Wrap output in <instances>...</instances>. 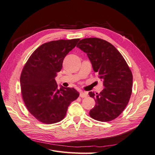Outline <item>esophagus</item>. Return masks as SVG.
I'll list each match as a JSON object with an SVG mask.
<instances>
[{"instance_id": "esophagus-1", "label": "esophagus", "mask_w": 155, "mask_h": 155, "mask_svg": "<svg viewBox=\"0 0 155 155\" xmlns=\"http://www.w3.org/2000/svg\"><path fill=\"white\" fill-rule=\"evenodd\" d=\"M87 94H88L86 92H81L79 96H80L81 97H86L87 96Z\"/></svg>"}]
</instances>
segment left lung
<instances>
[{
  "label": "left lung",
  "mask_w": 155,
  "mask_h": 155,
  "mask_svg": "<svg viewBox=\"0 0 155 155\" xmlns=\"http://www.w3.org/2000/svg\"><path fill=\"white\" fill-rule=\"evenodd\" d=\"M77 47L87 54L104 87L100 94L89 92L96 101L89 114L100 121L115 119L125 109L132 93L133 74L129 67L118 50L105 40L83 39Z\"/></svg>",
  "instance_id": "obj_1"
}]
</instances>
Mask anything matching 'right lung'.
Listing matches in <instances>:
<instances>
[{
    "instance_id": "right-lung-1",
    "label": "right lung",
    "mask_w": 155,
    "mask_h": 155,
    "mask_svg": "<svg viewBox=\"0 0 155 155\" xmlns=\"http://www.w3.org/2000/svg\"><path fill=\"white\" fill-rule=\"evenodd\" d=\"M79 39L58 40L41 45L31 54L22 69L20 84L25 104L41 122L51 124L61 121L71 102L79 97L74 88L58 85L57 73L70 51Z\"/></svg>"
}]
</instances>
